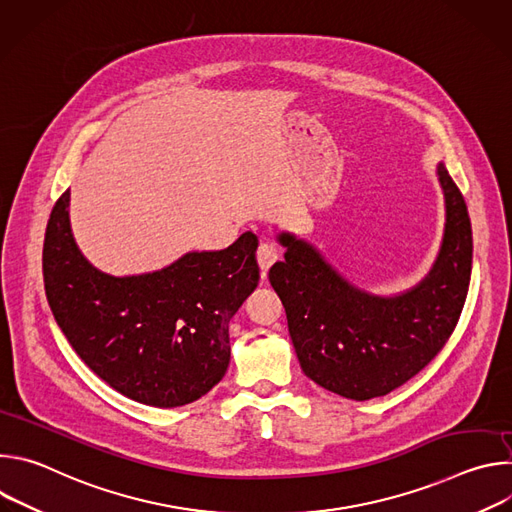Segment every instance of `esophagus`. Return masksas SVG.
Instances as JSON below:
<instances>
[{"label": "esophagus", "instance_id": "1", "mask_svg": "<svg viewBox=\"0 0 512 512\" xmlns=\"http://www.w3.org/2000/svg\"><path fill=\"white\" fill-rule=\"evenodd\" d=\"M279 259V249L269 243V241H263L257 249V261H259V267L263 269V273L269 271V267Z\"/></svg>", "mask_w": 512, "mask_h": 512}]
</instances>
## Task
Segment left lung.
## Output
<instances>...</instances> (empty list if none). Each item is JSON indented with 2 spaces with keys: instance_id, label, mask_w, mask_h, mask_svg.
I'll use <instances>...</instances> for the list:
<instances>
[{
  "instance_id": "1",
  "label": "left lung",
  "mask_w": 512,
  "mask_h": 512,
  "mask_svg": "<svg viewBox=\"0 0 512 512\" xmlns=\"http://www.w3.org/2000/svg\"><path fill=\"white\" fill-rule=\"evenodd\" d=\"M446 196L444 245L429 275L395 298H377L340 277L320 253L291 235L269 269L285 308L302 371L354 401L391 393L437 356L460 320L472 273V227L464 196L437 166Z\"/></svg>"
}]
</instances>
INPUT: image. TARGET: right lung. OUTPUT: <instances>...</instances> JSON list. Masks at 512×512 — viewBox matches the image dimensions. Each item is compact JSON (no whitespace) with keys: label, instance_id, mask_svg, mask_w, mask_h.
I'll return each mask as SVG.
<instances>
[{"label":"right lung","instance_id":"obj_1","mask_svg":"<svg viewBox=\"0 0 512 512\" xmlns=\"http://www.w3.org/2000/svg\"><path fill=\"white\" fill-rule=\"evenodd\" d=\"M66 190L54 204L42 251L44 289L56 324L87 367L121 395L178 407L227 373L229 322L259 283L257 237L223 251L188 253L145 275L95 269L70 233Z\"/></svg>","mask_w":512,"mask_h":512}]
</instances>
